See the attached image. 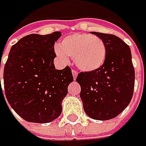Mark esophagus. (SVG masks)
<instances>
[{
  "label": "esophagus",
  "mask_w": 146,
  "mask_h": 146,
  "mask_svg": "<svg viewBox=\"0 0 146 146\" xmlns=\"http://www.w3.org/2000/svg\"><path fill=\"white\" fill-rule=\"evenodd\" d=\"M72 76H74V78L76 79V77H77V75H78V72H77L75 70H72Z\"/></svg>",
  "instance_id": "obj_1"
}]
</instances>
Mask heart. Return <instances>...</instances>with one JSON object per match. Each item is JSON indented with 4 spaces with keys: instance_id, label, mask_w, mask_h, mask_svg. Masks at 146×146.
I'll list each match as a JSON object with an SVG mask.
<instances>
[{
    "instance_id": "b5f03b06",
    "label": "heart",
    "mask_w": 146,
    "mask_h": 146,
    "mask_svg": "<svg viewBox=\"0 0 146 146\" xmlns=\"http://www.w3.org/2000/svg\"><path fill=\"white\" fill-rule=\"evenodd\" d=\"M62 60L72 57L75 66L82 72H90L100 69L106 60L107 51L104 40L90 34L78 33L62 40L55 50Z\"/></svg>"
}]
</instances>
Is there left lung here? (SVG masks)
Listing matches in <instances>:
<instances>
[{
	"label": "left lung",
	"instance_id": "left-lung-1",
	"mask_svg": "<svg viewBox=\"0 0 146 146\" xmlns=\"http://www.w3.org/2000/svg\"><path fill=\"white\" fill-rule=\"evenodd\" d=\"M102 39L107 55L98 70L78 74L80 99L86 115L96 120L117 117L129 105L133 95L135 72L129 46L113 35L92 32Z\"/></svg>",
	"mask_w": 146,
	"mask_h": 146
}]
</instances>
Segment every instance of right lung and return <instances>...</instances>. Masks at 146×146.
Here are the masks:
<instances>
[{
	"label": "right lung",
	"instance_id": "1",
	"mask_svg": "<svg viewBox=\"0 0 146 146\" xmlns=\"http://www.w3.org/2000/svg\"><path fill=\"white\" fill-rule=\"evenodd\" d=\"M60 36V32L29 35L10 49L3 72L5 98L27 122L49 123L61 114L74 77L68 66L57 70L54 64V43ZM0 86L3 95L1 78Z\"/></svg>",
	"mask_w": 146,
	"mask_h": 146
}]
</instances>
